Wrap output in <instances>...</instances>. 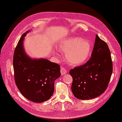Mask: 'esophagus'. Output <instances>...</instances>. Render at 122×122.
Wrapping results in <instances>:
<instances>
[{"mask_svg":"<svg viewBox=\"0 0 122 122\" xmlns=\"http://www.w3.org/2000/svg\"><path fill=\"white\" fill-rule=\"evenodd\" d=\"M60 72H61V75H64V74H66L67 71V70H66L65 68H64V67H61V68Z\"/></svg>","mask_w":122,"mask_h":122,"instance_id":"1","label":"esophagus"}]
</instances>
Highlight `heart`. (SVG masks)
Segmentation results:
<instances>
[{"label": "heart", "instance_id": "heart-1", "mask_svg": "<svg viewBox=\"0 0 122 122\" xmlns=\"http://www.w3.org/2000/svg\"><path fill=\"white\" fill-rule=\"evenodd\" d=\"M59 49L65 53L66 59L70 64L79 65L87 60L91 53V46L88 41L74 37L60 42Z\"/></svg>", "mask_w": 122, "mask_h": 122}]
</instances>
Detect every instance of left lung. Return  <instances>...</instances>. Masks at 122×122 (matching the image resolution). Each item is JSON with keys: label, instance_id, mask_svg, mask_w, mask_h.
<instances>
[{"label": "left lung", "instance_id": "left-lung-1", "mask_svg": "<svg viewBox=\"0 0 122 122\" xmlns=\"http://www.w3.org/2000/svg\"><path fill=\"white\" fill-rule=\"evenodd\" d=\"M112 72L111 52L107 44L96 35L89 60L70 70L73 78L71 91L79 100H90L104 92Z\"/></svg>", "mask_w": 122, "mask_h": 122}]
</instances>
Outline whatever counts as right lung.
I'll return each mask as SVG.
<instances>
[{
  "mask_svg": "<svg viewBox=\"0 0 122 122\" xmlns=\"http://www.w3.org/2000/svg\"><path fill=\"white\" fill-rule=\"evenodd\" d=\"M28 30L22 35L15 50L13 66L16 86L28 100L42 102L54 92V82L61 75L60 65L46 59H33L25 53L23 41Z\"/></svg>",
  "mask_w": 122,
  "mask_h": 122,
  "instance_id": "1",
  "label": "right lung"
}]
</instances>
